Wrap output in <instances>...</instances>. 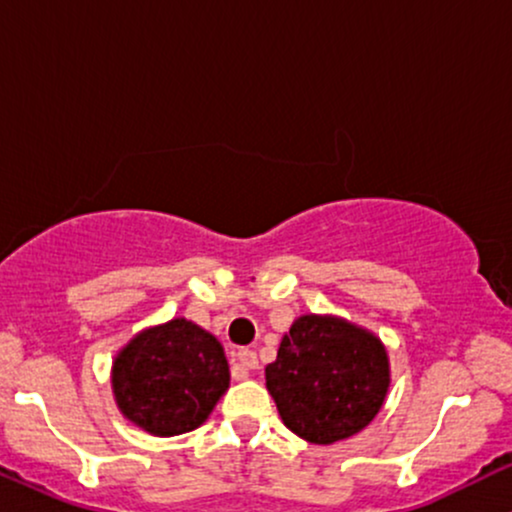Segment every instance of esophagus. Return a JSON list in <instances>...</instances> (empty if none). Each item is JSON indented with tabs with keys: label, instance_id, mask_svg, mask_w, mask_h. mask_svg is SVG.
<instances>
[{
	"label": "esophagus",
	"instance_id": "34e87169",
	"mask_svg": "<svg viewBox=\"0 0 512 512\" xmlns=\"http://www.w3.org/2000/svg\"><path fill=\"white\" fill-rule=\"evenodd\" d=\"M236 358L240 361V366L245 370H255L257 368V354L252 349H240Z\"/></svg>",
	"mask_w": 512,
	"mask_h": 512
}]
</instances>
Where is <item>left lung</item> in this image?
<instances>
[{"label":"left lung","instance_id":"1","mask_svg":"<svg viewBox=\"0 0 512 512\" xmlns=\"http://www.w3.org/2000/svg\"><path fill=\"white\" fill-rule=\"evenodd\" d=\"M264 378L286 428L330 445L375 419L390 387V361L373 332L334 315H301Z\"/></svg>","mask_w":512,"mask_h":512}]
</instances>
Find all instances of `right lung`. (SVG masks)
Returning a JSON list of instances; mask_svg holds the SVG:
<instances>
[{
  "label": "right lung",
  "mask_w": 512,
  "mask_h": 512,
  "mask_svg": "<svg viewBox=\"0 0 512 512\" xmlns=\"http://www.w3.org/2000/svg\"><path fill=\"white\" fill-rule=\"evenodd\" d=\"M228 383L219 339L185 317L139 332L113 361L117 409L158 438L202 426Z\"/></svg>",
  "instance_id": "right-lung-1"
}]
</instances>
